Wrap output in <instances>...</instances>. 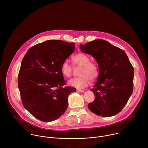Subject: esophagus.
I'll return each mask as SVG.
<instances>
[{"mask_svg": "<svg viewBox=\"0 0 148 148\" xmlns=\"http://www.w3.org/2000/svg\"><path fill=\"white\" fill-rule=\"evenodd\" d=\"M77 91L78 92H84V91L82 90H78V89H77Z\"/></svg>", "mask_w": 148, "mask_h": 148, "instance_id": "34e87169", "label": "esophagus"}]
</instances>
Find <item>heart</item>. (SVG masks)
<instances>
[{
	"instance_id": "obj_1",
	"label": "heart",
	"mask_w": 148,
	"mask_h": 148,
	"mask_svg": "<svg viewBox=\"0 0 148 148\" xmlns=\"http://www.w3.org/2000/svg\"><path fill=\"white\" fill-rule=\"evenodd\" d=\"M74 65L80 67L78 77L73 78L69 81V84L71 87L78 89L86 87L90 83V79L95 80L98 76V69L95 64L90 61V57L86 54L80 53L72 57ZM61 72L64 77H71L73 72V68L68 60H66L61 65Z\"/></svg>"
}]
</instances>
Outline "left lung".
<instances>
[{"instance_id": "8db88e82", "label": "left lung", "mask_w": 148, "mask_h": 148, "mask_svg": "<svg viewBox=\"0 0 148 148\" xmlns=\"http://www.w3.org/2000/svg\"><path fill=\"white\" fill-rule=\"evenodd\" d=\"M97 61L99 75L91 90L95 95L88 105L95 114L108 117L122 111L133 92L134 70L125 51L103 40L79 46Z\"/></svg>"}]
</instances>
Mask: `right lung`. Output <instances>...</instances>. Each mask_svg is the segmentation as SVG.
Masks as SVG:
<instances>
[{
    "label": "right lung",
    "mask_w": 148,
    "mask_h": 148,
    "mask_svg": "<svg viewBox=\"0 0 148 148\" xmlns=\"http://www.w3.org/2000/svg\"><path fill=\"white\" fill-rule=\"evenodd\" d=\"M75 45L51 40L38 43L25 55L18 75L24 107L44 122L56 120L66 111L69 95L76 91L65 86L61 65L74 51Z\"/></svg>",
    "instance_id": "right-lung-1"
}]
</instances>
